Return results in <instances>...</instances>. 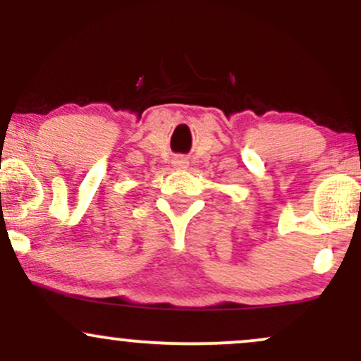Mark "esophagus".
<instances>
[{
  "label": "esophagus",
  "instance_id": "1",
  "mask_svg": "<svg viewBox=\"0 0 361 361\" xmlns=\"http://www.w3.org/2000/svg\"><path fill=\"white\" fill-rule=\"evenodd\" d=\"M173 166H175V169H186L188 168V161L185 157H175L173 159Z\"/></svg>",
  "mask_w": 361,
  "mask_h": 361
}]
</instances>
